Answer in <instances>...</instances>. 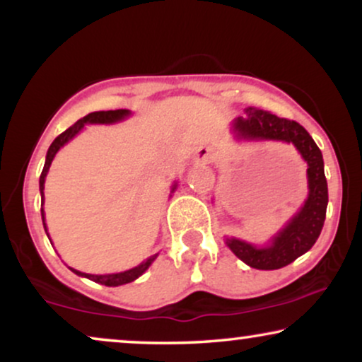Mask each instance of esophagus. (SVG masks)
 <instances>
[{
    "mask_svg": "<svg viewBox=\"0 0 362 362\" xmlns=\"http://www.w3.org/2000/svg\"><path fill=\"white\" fill-rule=\"evenodd\" d=\"M214 158H216V153L209 146H202V148H199V150H197L196 160L199 163H212V161H214Z\"/></svg>",
    "mask_w": 362,
    "mask_h": 362,
    "instance_id": "34e87169",
    "label": "esophagus"
}]
</instances>
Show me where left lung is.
<instances>
[{"mask_svg":"<svg viewBox=\"0 0 362 362\" xmlns=\"http://www.w3.org/2000/svg\"><path fill=\"white\" fill-rule=\"evenodd\" d=\"M234 132L245 140H276L291 143L308 165V197L296 216L272 239L259 247L239 239H226V244L242 262L257 270H276L308 252L323 229L328 206V182L321 150L300 123L280 118L255 107L245 108V117L234 120Z\"/></svg>","mask_w":362,"mask_h":362,"instance_id":"left-lung-1","label":"left lung"}]
</instances>
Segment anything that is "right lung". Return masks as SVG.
Listing matches in <instances>:
<instances>
[{"label": "right lung", "mask_w": 362, "mask_h": 362, "mask_svg": "<svg viewBox=\"0 0 362 362\" xmlns=\"http://www.w3.org/2000/svg\"><path fill=\"white\" fill-rule=\"evenodd\" d=\"M130 115V110H125V108H120V110H107V112H92L86 115L81 120H77L74 123L72 127H69L66 132H62L61 135H59L56 140L52 141V145L49 146L47 150V155H46V163H44V168H42V173H41V177H39V189H41V201L44 202V181H46V176H47V171H49V166H51V163L54 160V156H56V153L61 150V148L66 145L67 141H71L74 136L77 135L78 132L82 130L83 125L86 123H115V122H120L123 118ZM176 189V185L173 186L171 192ZM41 216H42V224H44V229H46V222H44V209L41 207ZM158 257V254L151 255L150 259H146L143 264H140L135 269H130L127 272H120V274H110V275H92V274H82V272L78 270H74L71 269L74 274L81 275V276H86V279L92 280V281H97V284L100 285H105V286H118V285H125V284H130V281L136 280L138 276L143 275L146 272L148 267L153 264V260H155Z\"/></svg>", "instance_id": "1"}]
</instances>
